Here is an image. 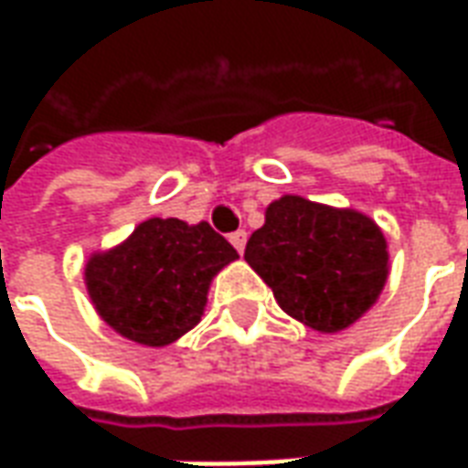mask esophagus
Wrapping results in <instances>:
<instances>
[{"instance_id":"1","label":"esophagus","mask_w":468,"mask_h":468,"mask_svg":"<svg viewBox=\"0 0 468 468\" xmlns=\"http://www.w3.org/2000/svg\"><path fill=\"white\" fill-rule=\"evenodd\" d=\"M245 240H248V233H245V230H235V233H230V243H233V248L238 253H243L245 250Z\"/></svg>"}]
</instances>
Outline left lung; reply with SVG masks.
I'll return each mask as SVG.
<instances>
[{
  "mask_svg": "<svg viewBox=\"0 0 468 468\" xmlns=\"http://www.w3.org/2000/svg\"><path fill=\"white\" fill-rule=\"evenodd\" d=\"M245 261L273 288L285 314L324 334L356 324L388 275L386 238L371 218L298 195L268 205Z\"/></svg>",
  "mask_w": 468,
  "mask_h": 468,
  "instance_id": "left-lung-1",
  "label": "left lung"
}]
</instances>
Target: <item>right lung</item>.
<instances>
[{"mask_svg": "<svg viewBox=\"0 0 468 468\" xmlns=\"http://www.w3.org/2000/svg\"><path fill=\"white\" fill-rule=\"evenodd\" d=\"M238 250L207 223L150 218L107 253L90 258L85 281L97 314L143 346H167L197 325L207 288Z\"/></svg>", "mask_w": 468, "mask_h": 468, "instance_id": "1", "label": "right lung"}]
</instances>
